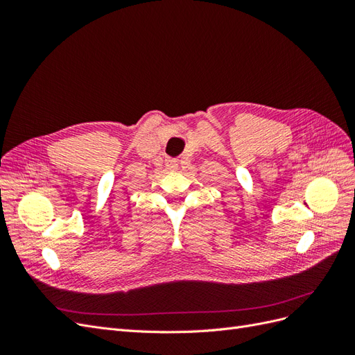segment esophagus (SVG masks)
Returning <instances> with one entry per match:
<instances>
[{
	"label": "esophagus",
	"instance_id": "obj_1",
	"mask_svg": "<svg viewBox=\"0 0 355 355\" xmlns=\"http://www.w3.org/2000/svg\"><path fill=\"white\" fill-rule=\"evenodd\" d=\"M166 167H167L168 170H176L178 161H176V159H171V158H167V159H166Z\"/></svg>",
	"mask_w": 355,
	"mask_h": 355
}]
</instances>
